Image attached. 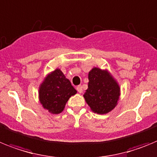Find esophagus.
<instances>
[{"instance_id": "1", "label": "esophagus", "mask_w": 157, "mask_h": 157, "mask_svg": "<svg viewBox=\"0 0 157 157\" xmlns=\"http://www.w3.org/2000/svg\"><path fill=\"white\" fill-rule=\"evenodd\" d=\"M77 92H79V93H82L83 92V88L81 85H79V86L77 87Z\"/></svg>"}]
</instances>
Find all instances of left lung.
Returning a JSON list of instances; mask_svg holds the SVG:
<instances>
[{
    "mask_svg": "<svg viewBox=\"0 0 157 157\" xmlns=\"http://www.w3.org/2000/svg\"><path fill=\"white\" fill-rule=\"evenodd\" d=\"M88 88L84 97L92 111L107 114L114 108L119 98L120 88L106 71L94 68L88 73Z\"/></svg>",
    "mask_w": 157,
    "mask_h": 157,
    "instance_id": "left-lung-1",
    "label": "left lung"
}]
</instances>
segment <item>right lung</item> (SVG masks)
<instances>
[{"label": "right lung", "mask_w": 157, "mask_h": 157, "mask_svg": "<svg viewBox=\"0 0 157 157\" xmlns=\"http://www.w3.org/2000/svg\"><path fill=\"white\" fill-rule=\"evenodd\" d=\"M76 93L77 90L58 69L48 75L41 84L39 99L45 109L52 114H59L63 111L71 95Z\"/></svg>", "instance_id": "obj_1"}]
</instances>
